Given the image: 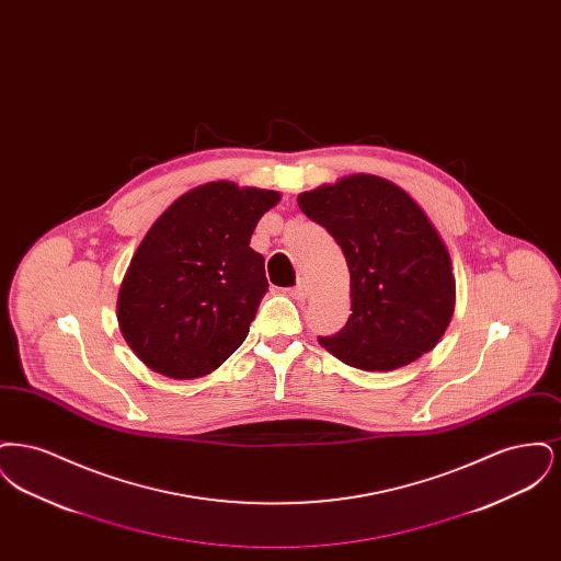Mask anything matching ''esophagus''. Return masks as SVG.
<instances>
[{"label":"esophagus","mask_w":561,"mask_h":561,"mask_svg":"<svg viewBox=\"0 0 561 561\" xmlns=\"http://www.w3.org/2000/svg\"><path fill=\"white\" fill-rule=\"evenodd\" d=\"M288 296L294 298V300H305V298L309 296V293H307V286H305V284H298L296 288L288 290Z\"/></svg>","instance_id":"obj_1"}]
</instances>
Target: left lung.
<instances>
[{
	"label": "left lung",
	"instance_id": "obj_1",
	"mask_svg": "<svg viewBox=\"0 0 561 561\" xmlns=\"http://www.w3.org/2000/svg\"><path fill=\"white\" fill-rule=\"evenodd\" d=\"M298 208L341 245L351 318L321 347L351 368L391 373L435 347L450 325L456 279L446 241L421 204L374 174L305 191Z\"/></svg>",
	"mask_w": 561,
	"mask_h": 561
}]
</instances>
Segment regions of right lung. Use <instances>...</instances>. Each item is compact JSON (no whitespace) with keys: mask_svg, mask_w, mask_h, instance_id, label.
<instances>
[{"mask_svg":"<svg viewBox=\"0 0 561 561\" xmlns=\"http://www.w3.org/2000/svg\"><path fill=\"white\" fill-rule=\"evenodd\" d=\"M279 191L214 181L174 199L134 252L117 294V323L153 373H214L248 336L267 293L265 259L250 248Z\"/></svg>","mask_w":561,"mask_h":561,"instance_id":"right-lung-1","label":"right lung"}]
</instances>
